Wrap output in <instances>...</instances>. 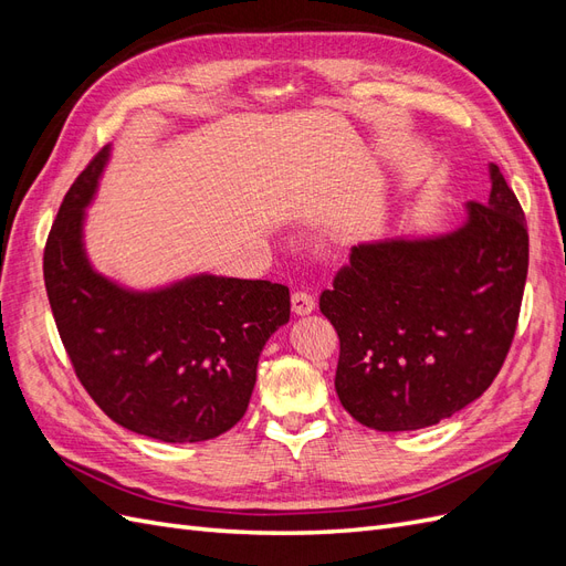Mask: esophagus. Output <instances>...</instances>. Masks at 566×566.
Here are the masks:
<instances>
[{"instance_id":"34e87169","label":"esophagus","mask_w":566,"mask_h":566,"mask_svg":"<svg viewBox=\"0 0 566 566\" xmlns=\"http://www.w3.org/2000/svg\"><path fill=\"white\" fill-rule=\"evenodd\" d=\"M290 302H293V314L297 316H306L314 312V297L310 293H302V290H297V293H293V297H290Z\"/></svg>"}]
</instances>
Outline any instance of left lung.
I'll return each mask as SVG.
<instances>
[{"label": "left lung", "mask_w": 566, "mask_h": 566, "mask_svg": "<svg viewBox=\"0 0 566 566\" xmlns=\"http://www.w3.org/2000/svg\"><path fill=\"white\" fill-rule=\"evenodd\" d=\"M486 202L422 241L352 248L321 314L339 337L337 397L378 432L437 424L491 387L517 331L528 271L524 210L489 167Z\"/></svg>", "instance_id": "obj_1"}]
</instances>
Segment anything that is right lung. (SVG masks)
Segmentation results:
<instances>
[{
	"label": "right lung",
	"instance_id": "obj_1",
	"mask_svg": "<svg viewBox=\"0 0 566 566\" xmlns=\"http://www.w3.org/2000/svg\"><path fill=\"white\" fill-rule=\"evenodd\" d=\"M108 160L92 158L65 193L44 248V285L77 380L127 430L169 443L208 441L248 410L262 347L290 318L281 283L193 276L132 293L84 254V208Z\"/></svg>",
	"mask_w": 566,
	"mask_h": 566
}]
</instances>
